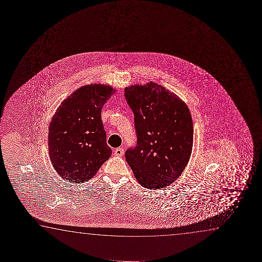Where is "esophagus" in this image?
Masks as SVG:
<instances>
[{"mask_svg": "<svg viewBox=\"0 0 262 262\" xmlns=\"http://www.w3.org/2000/svg\"><path fill=\"white\" fill-rule=\"evenodd\" d=\"M123 154H124L123 147H118L115 150V156H116V157H122Z\"/></svg>", "mask_w": 262, "mask_h": 262, "instance_id": "esophagus-1", "label": "esophagus"}]
</instances>
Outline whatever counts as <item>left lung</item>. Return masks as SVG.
Instances as JSON below:
<instances>
[{"label": "left lung", "mask_w": 262, "mask_h": 262, "mask_svg": "<svg viewBox=\"0 0 262 262\" xmlns=\"http://www.w3.org/2000/svg\"><path fill=\"white\" fill-rule=\"evenodd\" d=\"M124 91L137 133V146L126 150V161L144 188L169 186L182 174L192 151L189 107L177 95L153 81L126 86Z\"/></svg>", "instance_id": "obj_1"}]
</instances>
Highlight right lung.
Returning a JSON list of instances; mask_svg holds the SVG:
<instances>
[{"label": "right lung", "mask_w": 262, "mask_h": 262, "mask_svg": "<svg viewBox=\"0 0 262 262\" xmlns=\"http://www.w3.org/2000/svg\"><path fill=\"white\" fill-rule=\"evenodd\" d=\"M104 84L85 85L61 102L48 129L52 165L62 179L86 183L112 156L101 111L115 94Z\"/></svg>", "instance_id": "1"}]
</instances>
